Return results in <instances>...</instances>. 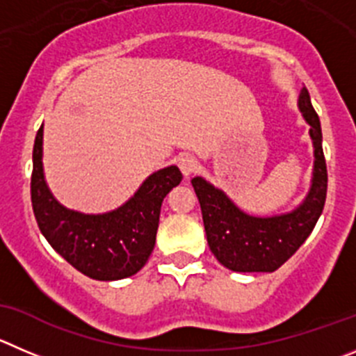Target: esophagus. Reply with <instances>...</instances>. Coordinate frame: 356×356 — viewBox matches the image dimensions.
<instances>
[{"mask_svg": "<svg viewBox=\"0 0 356 356\" xmlns=\"http://www.w3.org/2000/svg\"><path fill=\"white\" fill-rule=\"evenodd\" d=\"M179 168H181V172L184 177H189V175L195 174V172L198 170L197 158L191 154H182L181 158H179Z\"/></svg>", "mask_w": 356, "mask_h": 356, "instance_id": "obj_1", "label": "esophagus"}]
</instances>
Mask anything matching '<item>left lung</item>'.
<instances>
[{"label": "left lung", "mask_w": 356, "mask_h": 356, "mask_svg": "<svg viewBox=\"0 0 356 356\" xmlns=\"http://www.w3.org/2000/svg\"><path fill=\"white\" fill-rule=\"evenodd\" d=\"M298 111L309 124L314 165L307 195L293 211L274 216L248 214L234 204L223 189L216 188L204 177L191 179L200 202L209 248L219 264L230 270H277L304 244L323 212L327 198V163L321 145L320 119L305 88H302L298 96Z\"/></svg>", "instance_id": "8db88e82"}]
</instances>
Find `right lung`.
<instances>
[{
  "mask_svg": "<svg viewBox=\"0 0 356 356\" xmlns=\"http://www.w3.org/2000/svg\"><path fill=\"white\" fill-rule=\"evenodd\" d=\"M43 124L33 147L31 202L36 223L49 244L84 275L118 281L137 274L151 257L163 198L179 186L175 165L149 175L128 202L103 214L72 211L56 200L43 174Z\"/></svg>",
  "mask_w": 356,
  "mask_h": 356,
  "instance_id": "add662e5",
  "label": "right lung"
}]
</instances>
